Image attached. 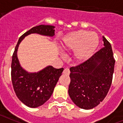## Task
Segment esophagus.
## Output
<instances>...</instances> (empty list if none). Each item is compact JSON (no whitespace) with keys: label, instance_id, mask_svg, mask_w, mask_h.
I'll return each instance as SVG.
<instances>
[{"label":"esophagus","instance_id":"obj_1","mask_svg":"<svg viewBox=\"0 0 123 123\" xmlns=\"http://www.w3.org/2000/svg\"><path fill=\"white\" fill-rule=\"evenodd\" d=\"M63 74L64 75H69V74H70V70L68 68H66L64 69V71H63Z\"/></svg>","mask_w":123,"mask_h":123}]
</instances>
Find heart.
<instances>
[{
    "mask_svg": "<svg viewBox=\"0 0 123 123\" xmlns=\"http://www.w3.org/2000/svg\"><path fill=\"white\" fill-rule=\"evenodd\" d=\"M97 34L80 30L71 32L64 38L62 48L64 51H74L75 61L79 63L86 61L93 55L98 46Z\"/></svg>",
    "mask_w": 123,
    "mask_h": 123,
    "instance_id": "heart-1",
    "label": "heart"
}]
</instances>
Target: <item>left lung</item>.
I'll return each instance as SVG.
<instances>
[{
	"mask_svg": "<svg viewBox=\"0 0 123 123\" xmlns=\"http://www.w3.org/2000/svg\"><path fill=\"white\" fill-rule=\"evenodd\" d=\"M104 48L88 60L70 68L69 97L78 107L90 110L98 105L111 85L115 60L111 44L103 36Z\"/></svg>",
	"mask_w": 123,
	"mask_h": 123,
	"instance_id": "left-lung-1",
	"label": "left lung"
}]
</instances>
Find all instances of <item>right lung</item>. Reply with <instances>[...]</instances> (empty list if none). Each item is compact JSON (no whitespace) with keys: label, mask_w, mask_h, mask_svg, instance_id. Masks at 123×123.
Wrapping results in <instances>:
<instances>
[{"label":"right lung","mask_w":123,"mask_h":123,"mask_svg":"<svg viewBox=\"0 0 123 123\" xmlns=\"http://www.w3.org/2000/svg\"><path fill=\"white\" fill-rule=\"evenodd\" d=\"M54 28L46 25L32 28L19 38L13 54L11 65L13 87L19 100L28 107L40 106L50 98L64 69L48 66L37 72H28L21 66L17 57L18 46L22 40L31 34L53 37L55 35Z\"/></svg>","instance_id":"right-lung-1"}]
</instances>
